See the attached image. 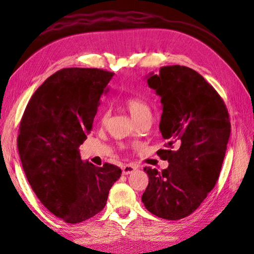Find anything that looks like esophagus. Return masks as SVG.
<instances>
[{
  "label": "esophagus",
  "mask_w": 254,
  "mask_h": 254,
  "mask_svg": "<svg viewBox=\"0 0 254 254\" xmlns=\"http://www.w3.org/2000/svg\"><path fill=\"white\" fill-rule=\"evenodd\" d=\"M137 168L136 165L134 163H127V165H123L122 167V174L123 175H128L134 171Z\"/></svg>",
  "instance_id": "obj_1"
}]
</instances>
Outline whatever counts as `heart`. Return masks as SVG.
<instances>
[{"label":"heart","instance_id":"heart-1","mask_svg":"<svg viewBox=\"0 0 254 254\" xmlns=\"http://www.w3.org/2000/svg\"><path fill=\"white\" fill-rule=\"evenodd\" d=\"M124 103L127 107V110L130 111V113L135 120H139L144 115H151V111H150V106L147 103V101L143 100L141 96L137 95H130L124 98ZM107 117H109V111L104 110L102 114L101 121L105 122Z\"/></svg>","mask_w":254,"mask_h":254}]
</instances>
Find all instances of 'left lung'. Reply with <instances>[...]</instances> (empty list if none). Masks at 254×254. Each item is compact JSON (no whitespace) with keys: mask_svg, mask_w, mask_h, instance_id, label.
I'll use <instances>...</instances> for the list:
<instances>
[{"mask_svg":"<svg viewBox=\"0 0 254 254\" xmlns=\"http://www.w3.org/2000/svg\"><path fill=\"white\" fill-rule=\"evenodd\" d=\"M147 81L161 97L159 128L167 143L157 154L169 166L161 171L144 167L149 184L142 201L158 217L180 220L199 207L220 177L231 133L229 111L191 68L161 67Z\"/></svg>","mask_w":254,"mask_h":254,"instance_id":"obj_1","label":"left lung"}]
</instances>
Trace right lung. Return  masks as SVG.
I'll list each match as a JSON object with an SVG mask.
<instances>
[{
  "mask_svg": "<svg viewBox=\"0 0 254 254\" xmlns=\"http://www.w3.org/2000/svg\"><path fill=\"white\" fill-rule=\"evenodd\" d=\"M114 72L64 68L45 80L21 119L18 149L34 194L56 216L76 224L100 213L121 177L118 166L81 161L101 95Z\"/></svg>",
  "mask_w": 254,
  "mask_h": 254,
  "instance_id": "right-lung-1",
  "label": "right lung"
}]
</instances>
